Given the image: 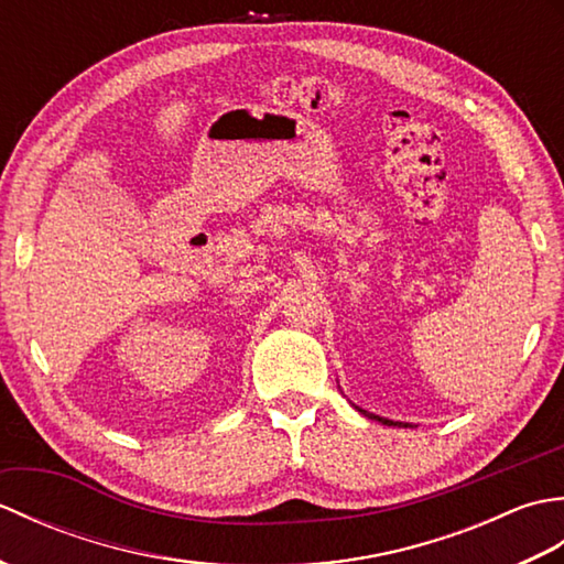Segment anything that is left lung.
Instances as JSON below:
<instances>
[{"mask_svg":"<svg viewBox=\"0 0 564 564\" xmlns=\"http://www.w3.org/2000/svg\"><path fill=\"white\" fill-rule=\"evenodd\" d=\"M358 412H364L366 416H370V419H378L380 424H386V426H410V424H402V422H392V419H386V416H376V414H368L366 410H358Z\"/></svg>","mask_w":564,"mask_h":564,"instance_id":"1","label":"left lung"}]
</instances>
